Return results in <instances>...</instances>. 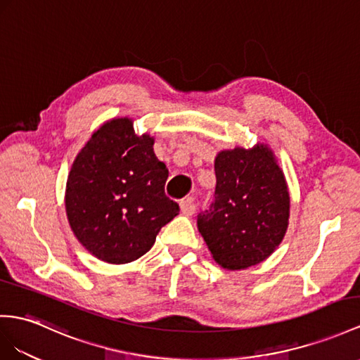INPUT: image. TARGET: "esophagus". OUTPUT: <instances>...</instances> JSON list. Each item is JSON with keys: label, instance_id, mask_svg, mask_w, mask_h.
<instances>
[{"label": "esophagus", "instance_id": "34e87169", "mask_svg": "<svg viewBox=\"0 0 360 360\" xmlns=\"http://www.w3.org/2000/svg\"><path fill=\"white\" fill-rule=\"evenodd\" d=\"M179 207H181L182 214H186V216H191L196 211V204H195V202H193V199H184V200H181L179 202Z\"/></svg>", "mask_w": 360, "mask_h": 360}]
</instances>
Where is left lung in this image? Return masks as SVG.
Masks as SVG:
<instances>
[{
	"mask_svg": "<svg viewBox=\"0 0 360 360\" xmlns=\"http://www.w3.org/2000/svg\"><path fill=\"white\" fill-rule=\"evenodd\" d=\"M216 191L198 228L216 263L229 271L255 266L278 248L289 225L284 173L266 144L219 152Z\"/></svg>",
	"mask_w": 360,
	"mask_h": 360,
	"instance_id": "left-lung-1",
	"label": "left lung"
}]
</instances>
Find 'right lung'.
Listing matches in <instances>:
<instances>
[{"label": "right lung", "instance_id": "obj_1", "mask_svg": "<svg viewBox=\"0 0 360 360\" xmlns=\"http://www.w3.org/2000/svg\"><path fill=\"white\" fill-rule=\"evenodd\" d=\"M153 143L149 134H135L131 118H112L91 135L71 165L68 222L77 240L101 262L140 259L179 213L164 193L169 170L155 156Z\"/></svg>", "mask_w": 360, "mask_h": 360}]
</instances>
